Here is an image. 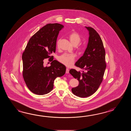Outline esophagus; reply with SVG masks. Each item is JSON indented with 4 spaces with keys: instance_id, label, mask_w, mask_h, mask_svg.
<instances>
[{
    "instance_id": "esophagus-1",
    "label": "esophagus",
    "mask_w": 131,
    "mask_h": 131,
    "mask_svg": "<svg viewBox=\"0 0 131 131\" xmlns=\"http://www.w3.org/2000/svg\"><path fill=\"white\" fill-rule=\"evenodd\" d=\"M69 72V70L68 68H67L66 69V73H68Z\"/></svg>"
}]
</instances>
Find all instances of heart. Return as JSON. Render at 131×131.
Listing matches in <instances>:
<instances>
[{
  "mask_svg": "<svg viewBox=\"0 0 131 131\" xmlns=\"http://www.w3.org/2000/svg\"><path fill=\"white\" fill-rule=\"evenodd\" d=\"M68 37L70 42L74 46L79 45L81 41V37L78 32L73 31L68 35ZM60 39L57 41V46L59 47ZM86 46L84 45H80L78 47V50L80 51H83L85 50ZM75 55L74 54L64 53L59 57V61L67 67H70L73 63L75 59Z\"/></svg>",
  "mask_w": 131,
  "mask_h": 131,
  "instance_id": "b5f03b06",
  "label": "heart"
}]
</instances>
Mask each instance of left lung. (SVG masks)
I'll list each match as a JSON object with an SVG mask.
<instances>
[{"label": "left lung", "mask_w": 131, "mask_h": 131, "mask_svg": "<svg viewBox=\"0 0 131 131\" xmlns=\"http://www.w3.org/2000/svg\"><path fill=\"white\" fill-rule=\"evenodd\" d=\"M89 31V39L83 55L75 65L84 70L82 72L74 69L69 71L72 76L79 81L78 86L72 91L80 97H86L97 91L103 80L106 68L105 50L100 36L93 28L86 27Z\"/></svg>", "instance_id": "left-lung-1"}]
</instances>
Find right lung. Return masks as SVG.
I'll use <instances>...</instances> for the list:
<instances>
[{"mask_svg":"<svg viewBox=\"0 0 131 131\" xmlns=\"http://www.w3.org/2000/svg\"><path fill=\"white\" fill-rule=\"evenodd\" d=\"M63 27L58 23L45 25L31 37L23 52V77L28 89L35 94L50 92L55 79L66 72L64 65L50 56L56 51L57 39ZM47 58L52 62L50 67L43 66L44 59Z\"/></svg>","mask_w":131,"mask_h":131,"instance_id":"obj_1","label":"right lung"}]
</instances>
